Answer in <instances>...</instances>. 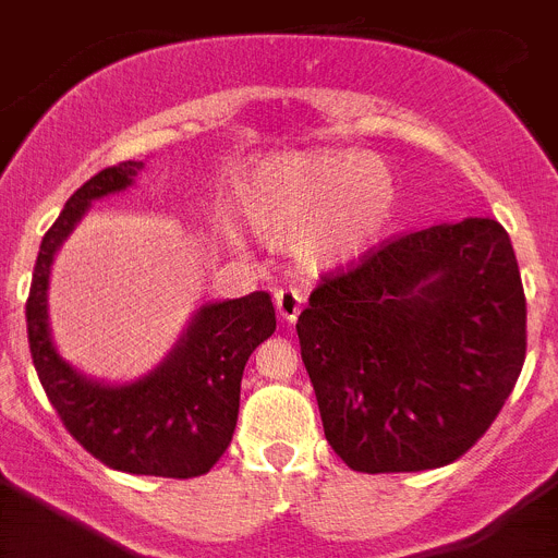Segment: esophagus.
<instances>
[{
    "mask_svg": "<svg viewBox=\"0 0 558 558\" xmlns=\"http://www.w3.org/2000/svg\"><path fill=\"white\" fill-rule=\"evenodd\" d=\"M274 302H276V313H279V318L293 324L304 307V293L295 288H282L274 293Z\"/></svg>",
    "mask_w": 558,
    "mask_h": 558,
    "instance_id": "34e87169",
    "label": "esophagus"
}]
</instances>
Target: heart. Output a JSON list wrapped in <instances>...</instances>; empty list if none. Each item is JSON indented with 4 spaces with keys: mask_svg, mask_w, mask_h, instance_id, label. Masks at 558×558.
<instances>
[{
    "mask_svg": "<svg viewBox=\"0 0 558 558\" xmlns=\"http://www.w3.org/2000/svg\"><path fill=\"white\" fill-rule=\"evenodd\" d=\"M236 201L259 234L293 243L304 263L332 268L374 248L397 209V184L368 153H284L245 170Z\"/></svg>",
    "mask_w": 558,
    "mask_h": 558,
    "instance_id": "b5f03b06",
    "label": "heart"
}]
</instances>
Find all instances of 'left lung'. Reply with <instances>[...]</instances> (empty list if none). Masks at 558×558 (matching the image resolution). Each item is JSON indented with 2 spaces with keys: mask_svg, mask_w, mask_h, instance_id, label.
<instances>
[{
  "mask_svg": "<svg viewBox=\"0 0 558 558\" xmlns=\"http://www.w3.org/2000/svg\"><path fill=\"white\" fill-rule=\"evenodd\" d=\"M295 324L324 436L354 472L461 458L525 363V293L497 220L399 234L322 276Z\"/></svg>",
  "mask_w": 558,
  "mask_h": 558,
  "instance_id": "left-lung-1",
  "label": "left lung"
}]
</instances>
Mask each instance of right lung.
Here are the masks:
<instances>
[{
    "mask_svg": "<svg viewBox=\"0 0 558 558\" xmlns=\"http://www.w3.org/2000/svg\"><path fill=\"white\" fill-rule=\"evenodd\" d=\"M142 161L106 167L66 201L41 240L27 295V340L47 399L83 450L131 475L198 477L231 445L243 368L276 329L265 290L204 304L159 368L128 386L86 379L56 352L47 322L49 265L88 204L133 184Z\"/></svg>",
    "mask_w": 558,
    "mask_h": 558,
    "instance_id": "1",
    "label": "right lung"
}]
</instances>
